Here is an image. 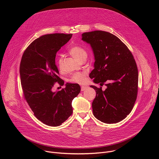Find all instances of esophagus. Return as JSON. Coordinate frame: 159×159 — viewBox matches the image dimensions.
I'll return each mask as SVG.
<instances>
[{"label": "esophagus", "mask_w": 159, "mask_h": 159, "mask_svg": "<svg viewBox=\"0 0 159 159\" xmlns=\"http://www.w3.org/2000/svg\"><path fill=\"white\" fill-rule=\"evenodd\" d=\"M87 87H88L87 85H82L81 86V90H82V91H84V90H85L87 89Z\"/></svg>", "instance_id": "esophagus-1"}]
</instances>
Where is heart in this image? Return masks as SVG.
<instances>
[{
    "label": "heart",
    "mask_w": 159,
    "mask_h": 159,
    "mask_svg": "<svg viewBox=\"0 0 159 159\" xmlns=\"http://www.w3.org/2000/svg\"><path fill=\"white\" fill-rule=\"evenodd\" d=\"M70 54L77 60L80 61L83 57H87V52L82 47L79 46H74L72 47L70 50H69ZM57 65L60 69H61L62 68V63H61V60L59 59L57 61ZM86 76H87V72H78L75 74H74L70 79V81L74 83H77L80 84H82L85 82L86 81Z\"/></svg>",
    "instance_id": "obj_1"
}]
</instances>
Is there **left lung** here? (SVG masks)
<instances>
[{
  "mask_svg": "<svg viewBox=\"0 0 159 159\" xmlns=\"http://www.w3.org/2000/svg\"><path fill=\"white\" fill-rule=\"evenodd\" d=\"M82 39L94 53V69L89 74L95 84L96 96L92 106L94 116L105 123H116L131 112L137 99L139 72L131 52L115 35L102 31L84 33Z\"/></svg>",
  "mask_w": 159,
  "mask_h": 159,
  "instance_id": "obj_1",
  "label": "left lung"
}]
</instances>
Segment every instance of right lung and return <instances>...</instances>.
I'll list each match as a JSON object with an SVG mask.
<instances>
[{
    "mask_svg": "<svg viewBox=\"0 0 159 159\" xmlns=\"http://www.w3.org/2000/svg\"><path fill=\"white\" fill-rule=\"evenodd\" d=\"M72 34L43 35L33 41L22 55L20 79L25 98L38 120L58 126L72 115V100L80 92L78 84L66 83L53 91L54 83L63 85L55 65L57 52L72 38Z\"/></svg>",
    "mask_w": 159,
    "mask_h": 159,
    "instance_id": "add662e5",
    "label": "right lung"
}]
</instances>
